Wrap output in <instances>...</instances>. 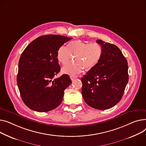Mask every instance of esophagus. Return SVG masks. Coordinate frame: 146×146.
Wrapping results in <instances>:
<instances>
[{
    "instance_id": "1",
    "label": "esophagus",
    "mask_w": 146,
    "mask_h": 146,
    "mask_svg": "<svg viewBox=\"0 0 146 146\" xmlns=\"http://www.w3.org/2000/svg\"><path fill=\"white\" fill-rule=\"evenodd\" d=\"M76 78H77V76H76V75H71L70 76V78L71 79L72 81H73L74 79H75Z\"/></svg>"
}]
</instances>
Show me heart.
<instances>
[{
    "label": "heart",
    "instance_id": "1",
    "mask_svg": "<svg viewBox=\"0 0 146 146\" xmlns=\"http://www.w3.org/2000/svg\"><path fill=\"white\" fill-rule=\"evenodd\" d=\"M102 54V48L96 42L88 43L76 40L70 43L68 48L65 45L57 51L58 61L63 65L69 62L74 55L75 62L65 65L62 71L66 74L75 75L83 71L90 70L98 62Z\"/></svg>",
    "mask_w": 146,
    "mask_h": 146
}]
</instances>
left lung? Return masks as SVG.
Returning <instances> with one entry per match:
<instances>
[{
  "label": "left lung",
  "mask_w": 146,
  "mask_h": 146,
  "mask_svg": "<svg viewBox=\"0 0 146 146\" xmlns=\"http://www.w3.org/2000/svg\"><path fill=\"white\" fill-rule=\"evenodd\" d=\"M102 54L98 63L81 79L86 103L98 110L114 107L121 100L128 81L125 58L117 46L97 39Z\"/></svg>",
  "instance_id": "left-lung-1"
}]
</instances>
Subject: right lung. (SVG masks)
I'll use <instances>...</instances> for the list:
<instances>
[{
	"mask_svg": "<svg viewBox=\"0 0 146 146\" xmlns=\"http://www.w3.org/2000/svg\"><path fill=\"white\" fill-rule=\"evenodd\" d=\"M71 39L58 35L41 36L22 52L17 84L23 102L31 110L47 112L61 104L64 90L72 81L67 74L54 78L61 70L57 51Z\"/></svg>",
	"mask_w": 146,
	"mask_h": 146,
	"instance_id": "right-lung-1",
	"label": "right lung"
}]
</instances>
